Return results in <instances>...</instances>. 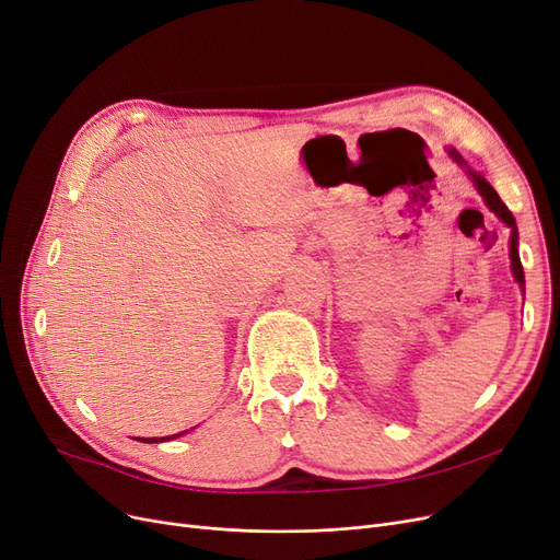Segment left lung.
<instances>
[{"label": "left lung", "mask_w": 560, "mask_h": 560, "mask_svg": "<svg viewBox=\"0 0 560 560\" xmlns=\"http://www.w3.org/2000/svg\"><path fill=\"white\" fill-rule=\"evenodd\" d=\"M448 153H451V158H453L457 164H465V160L459 158L457 151H448ZM467 172H469V176H471L476 189L480 191V197L485 199V203H488V208L499 214V220L505 222V226H510V260H513V272H515L517 283L524 288V270H522V260H520V252H517V240H520V237H517L515 217H513V212H510V210L505 208V203L501 201V197H499V194L494 191V187H492L488 180H485L480 174L471 172V168H467Z\"/></svg>", "instance_id": "left-lung-1"}]
</instances>
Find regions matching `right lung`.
<instances>
[{
  "mask_svg": "<svg viewBox=\"0 0 560 560\" xmlns=\"http://www.w3.org/2000/svg\"><path fill=\"white\" fill-rule=\"evenodd\" d=\"M180 434H185V432H178V434H172V436H158V440H139V442H145V444H155V442H168V440H174V436H180Z\"/></svg>",
  "mask_w": 560,
  "mask_h": 560,
  "instance_id": "add662e5",
  "label": "right lung"
}]
</instances>
